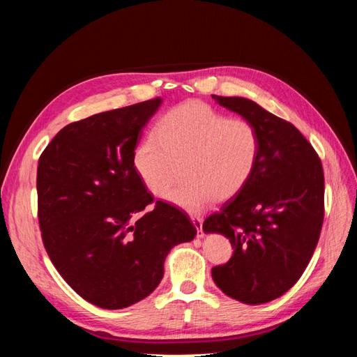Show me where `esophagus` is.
Masks as SVG:
<instances>
[{
  "mask_svg": "<svg viewBox=\"0 0 357 357\" xmlns=\"http://www.w3.org/2000/svg\"><path fill=\"white\" fill-rule=\"evenodd\" d=\"M190 219H192L193 225H195V228L198 229V236H199V238H202V236H204V231H202V218H201V215H190Z\"/></svg>",
  "mask_w": 357,
  "mask_h": 357,
  "instance_id": "34e87169",
  "label": "esophagus"
}]
</instances>
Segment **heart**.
I'll return each mask as SVG.
<instances>
[{"label":"heart","instance_id":"obj_1","mask_svg":"<svg viewBox=\"0 0 357 357\" xmlns=\"http://www.w3.org/2000/svg\"><path fill=\"white\" fill-rule=\"evenodd\" d=\"M261 156V134L247 119L229 117L201 101L183 102L162 116L134 150V168L159 195L181 164L183 181L164 193L177 207L197 213L235 197L252 178Z\"/></svg>","mask_w":357,"mask_h":357}]
</instances>
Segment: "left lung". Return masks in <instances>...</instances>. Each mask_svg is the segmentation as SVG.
<instances>
[{
  "mask_svg": "<svg viewBox=\"0 0 357 357\" xmlns=\"http://www.w3.org/2000/svg\"><path fill=\"white\" fill-rule=\"evenodd\" d=\"M213 98L257 128L261 156L247 185L204 220L205 232L225 235L234 248L211 275L225 295L265 304L298 282L314 253L325 215L323 167L290 122L241 96Z\"/></svg>",
  "mask_w": 357,
  "mask_h": 357,
  "instance_id": "1",
  "label": "left lung"
}]
</instances>
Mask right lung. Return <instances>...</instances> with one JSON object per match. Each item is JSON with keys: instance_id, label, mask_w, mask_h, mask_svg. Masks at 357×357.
I'll return each mask as SVG.
<instances>
[{"instance_id": "right-lung-1", "label": "right lung", "mask_w": 357, "mask_h": 357, "mask_svg": "<svg viewBox=\"0 0 357 357\" xmlns=\"http://www.w3.org/2000/svg\"><path fill=\"white\" fill-rule=\"evenodd\" d=\"M162 98L62 128L37 168L38 223L52 264L91 304L126 308L164 277L169 250L195 238L189 215L156 201L134 168V150Z\"/></svg>"}]
</instances>
